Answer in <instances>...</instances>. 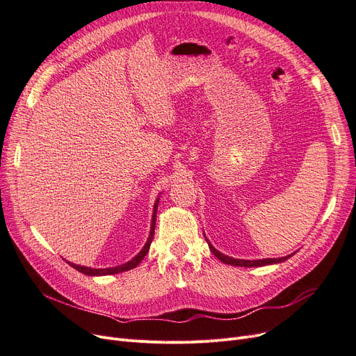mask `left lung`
<instances>
[{
	"label": "left lung",
	"mask_w": 356,
	"mask_h": 356,
	"mask_svg": "<svg viewBox=\"0 0 356 356\" xmlns=\"http://www.w3.org/2000/svg\"><path fill=\"white\" fill-rule=\"evenodd\" d=\"M209 248L210 250L213 252V255L217 257V259H220L222 262L227 264V265H233V266H264V265H270V264H280L282 261H286L291 255L289 257H284V258H274V259H258V261H245V259H234V258H230V257H226L223 255V253H220L218 250H216L210 243H209Z\"/></svg>",
	"instance_id": "1"
}]
</instances>
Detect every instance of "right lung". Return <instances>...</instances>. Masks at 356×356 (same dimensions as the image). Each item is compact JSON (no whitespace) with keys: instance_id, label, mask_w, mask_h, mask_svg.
Wrapping results in <instances>:
<instances>
[{"instance_id":"right-lung-1","label":"right lung","mask_w":356,"mask_h":356,"mask_svg":"<svg viewBox=\"0 0 356 356\" xmlns=\"http://www.w3.org/2000/svg\"><path fill=\"white\" fill-rule=\"evenodd\" d=\"M158 202H155V211H154V217H152V227H150V234H149V239L145 245V248L139 252V255L134 257L131 261H129L127 264H123V265H118V266H114V268H104V269H94V268H88V266H79V265H75V264H70L72 268H75L76 270H79V273L86 274V275H111V274H118V273H124V270H129V269H133L136 268L140 261L146 257V253L149 252V248H150V243H152V239H154V234H155V222H156V210H158Z\"/></svg>"}]
</instances>
